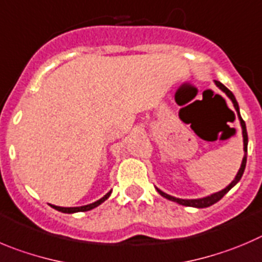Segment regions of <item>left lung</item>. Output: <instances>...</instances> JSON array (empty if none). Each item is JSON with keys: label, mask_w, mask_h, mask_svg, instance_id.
Listing matches in <instances>:
<instances>
[{"label": "left lung", "mask_w": 262, "mask_h": 262, "mask_svg": "<svg viewBox=\"0 0 262 262\" xmlns=\"http://www.w3.org/2000/svg\"><path fill=\"white\" fill-rule=\"evenodd\" d=\"M214 84H216L217 86H219L220 89H221L222 92H224L225 94L227 95V97L230 98V101L233 102L234 108H235L236 115H238L239 121H241L242 133H243V146H244L243 148H244V156H243V160H242V165H241V168H239L238 173H236V176H235V178H234V180H233V182H231L230 185H229V186L225 187L224 190H221V191L214 192V194L208 195V196H205V198H199V199H180V198H174V196H172V195L165 194L164 191H161V190H159L158 187H156V190H158L159 194H160L161 196H164L165 199L172 200V202L178 203V204H181V205H186V207H194V208H207V207H211L212 204H214V203L219 202L220 199H222V198H224V195L226 194V192H229V190H230L231 187L235 186L236 183H238L239 181H241L242 176H243V173H244V169H246V163H247V146H248V136H247L246 123H244V120L242 119L241 112H239L238 102H236V99H235V97H234L233 93H231L230 90L227 89V88L225 86L224 84H221V82H220V81H214Z\"/></svg>", "instance_id": "8db88e82"}]
</instances>
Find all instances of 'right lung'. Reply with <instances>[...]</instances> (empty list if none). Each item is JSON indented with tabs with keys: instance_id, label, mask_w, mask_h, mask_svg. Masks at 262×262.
Returning <instances> with one entry per match:
<instances>
[{
	"instance_id": "1",
	"label": "right lung",
	"mask_w": 262,
	"mask_h": 262,
	"mask_svg": "<svg viewBox=\"0 0 262 262\" xmlns=\"http://www.w3.org/2000/svg\"><path fill=\"white\" fill-rule=\"evenodd\" d=\"M111 192H112V190H111V191L107 192V194L104 195L103 198H101L99 200H97V202L92 203V204H88V205H81V207H57V205H53V204H50V205L53 207L54 209H57V211H59V212H63V213H76V212H86V211H90V209L95 208V207H98L99 204H102L104 200L108 199L110 195H111Z\"/></svg>"
}]
</instances>
